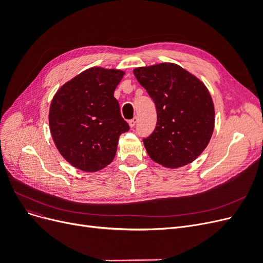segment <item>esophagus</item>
<instances>
[{
    "instance_id": "34e87169",
    "label": "esophagus",
    "mask_w": 263,
    "mask_h": 263,
    "mask_svg": "<svg viewBox=\"0 0 263 263\" xmlns=\"http://www.w3.org/2000/svg\"><path fill=\"white\" fill-rule=\"evenodd\" d=\"M137 121H138V118H137V117H134L133 119H130V121L128 122V124H129L130 127H134L135 125L137 124Z\"/></svg>"
}]
</instances>
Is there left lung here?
Instances as JSON below:
<instances>
[{
  "mask_svg": "<svg viewBox=\"0 0 263 263\" xmlns=\"http://www.w3.org/2000/svg\"><path fill=\"white\" fill-rule=\"evenodd\" d=\"M154 100L157 126L144 138L149 157L166 168L192 162L209 145L215 124L209 90L176 63H159L134 70Z\"/></svg>",
  "mask_w": 263,
  "mask_h": 263,
  "instance_id": "obj_1",
  "label": "left lung"
}]
</instances>
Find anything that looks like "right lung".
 <instances>
[{
	"mask_svg": "<svg viewBox=\"0 0 263 263\" xmlns=\"http://www.w3.org/2000/svg\"><path fill=\"white\" fill-rule=\"evenodd\" d=\"M125 72L90 68L63 84L49 109L55 147L74 168L95 172L113 161L118 138L129 130L114 91Z\"/></svg>",
	"mask_w": 263,
	"mask_h": 263,
	"instance_id": "1",
	"label": "right lung"
}]
</instances>
